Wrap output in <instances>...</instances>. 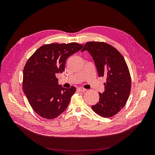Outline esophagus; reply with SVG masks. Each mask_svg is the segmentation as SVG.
Instances as JSON below:
<instances>
[{
  "label": "esophagus",
  "mask_w": 155,
  "mask_h": 155,
  "mask_svg": "<svg viewBox=\"0 0 155 155\" xmlns=\"http://www.w3.org/2000/svg\"><path fill=\"white\" fill-rule=\"evenodd\" d=\"M78 91H81V92H84V91H86V90L85 89V88H84V87H78V89H77Z\"/></svg>",
  "instance_id": "obj_1"
}]
</instances>
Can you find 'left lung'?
Wrapping results in <instances>:
<instances>
[{
    "label": "left lung",
    "mask_w": 155,
    "mask_h": 155,
    "mask_svg": "<svg viewBox=\"0 0 155 155\" xmlns=\"http://www.w3.org/2000/svg\"><path fill=\"white\" fill-rule=\"evenodd\" d=\"M87 50L92 56L99 77H105V91L99 93V101L91 108L99 115L114 116L125 105L130 92L131 79L122 54L105 42L89 41L81 51Z\"/></svg>",
    "instance_id": "obj_1"
}]
</instances>
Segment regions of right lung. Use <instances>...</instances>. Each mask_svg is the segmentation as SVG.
<instances>
[{"instance_id":"1","label":"right lung","mask_w":155,"mask_h":155,"mask_svg":"<svg viewBox=\"0 0 155 155\" xmlns=\"http://www.w3.org/2000/svg\"><path fill=\"white\" fill-rule=\"evenodd\" d=\"M83 47L75 42L47 44L37 49L27 61L23 70V91L40 117L54 119L68 108L76 88L59 85L56 75L64 72L66 59Z\"/></svg>"}]
</instances>
